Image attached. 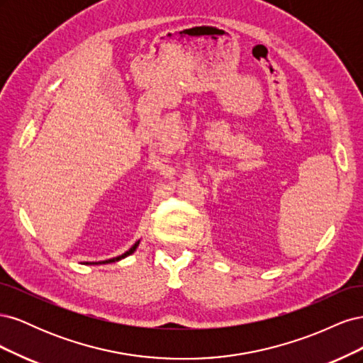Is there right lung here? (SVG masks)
<instances>
[{
    "label": "right lung",
    "mask_w": 363,
    "mask_h": 363,
    "mask_svg": "<svg viewBox=\"0 0 363 363\" xmlns=\"http://www.w3.org/2000/svg\"><path fill=\"white\" fill-rule=\"evenodd\" d=\"M139 242H140V239L138 240V242L131 247L128 251H125L124 255H121V256H118V257H113V259H108V260H103V262H92V263H87V265H101V263H111V262H118V260H121V259H124V257H127V256H130V255H133V252L136 251V248L139 247Z\"/></svg>",
    "instance_id": "right-lung-1"
}]
</instances>
